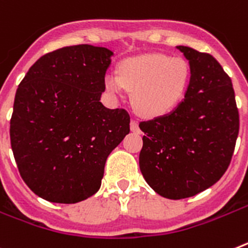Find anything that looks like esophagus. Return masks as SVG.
<instances>
[{"label":"esophagus","mask_w":248,"mask_h":248,"mask_svg":"<svg viewBox=\"0 0 248 248\" xmlns=\"http://www.w3.org/2000/svg\"><path fill=\"white\" fill-rule=\"evenodd\" d=\"M130 127H131V131H132V132H140V127H139V122H137V121H135V120L131 121Z\"/></svg>","instance_id":"obj_1"}]
</instances>
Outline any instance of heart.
<instances>
[{"label":"heart","mask_w":248,"mask_h":248,"mask_svg":"<svg viewBox=\"0 0 248 248\" xmlns=\"http://www.w3.org/2000/svg\"><path fill=\"white\" fill-rule=\"evenodd\" d=\"M190 80L186 60L165 54H143L124 60L118 74L107 73L105 88L111 97L131 91V101L145 117H157L171 111L184 97Z\"/></svg>","instance_id":"heart-1"}]
</instances>
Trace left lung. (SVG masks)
Here are the masks:
<instances>
[{
  "mask_svg": "<svg viewBox=\"0 0 248 248\" xmlns=\"http://www.w3.org/2000/svg\"><path fill=\"white\" fill-rule=\"evenodd\" d=\"M190 66L183 101L170 113L141 122L140 170L168 199L189 198L219 180L240 130L231 78L211 54L179 45Z\"/></svg>",
  "mask_w": 248,
  "mask_h": 248,
  "instance_id": "1",
  "label": "left lung"
}]
</instances>
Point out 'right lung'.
Instances as JSON below:
<instances>
[{"instance_id":"add662e5","label":"right lung","mask_w":248,"mask_h":248,"mask_svg":"<svg viewBox=\"0 0 248 248\" xmlns=\"http://www.w3.org/2000/svg\"><path fill=\"white\" fill-rule=\"evenodd\" d=\"M113 51L88 44L45 54L15 95L10 137L29 188L72 204L101 188L106 160L130 132V114L101 102Z\"/></svg>"}]
</instances>
